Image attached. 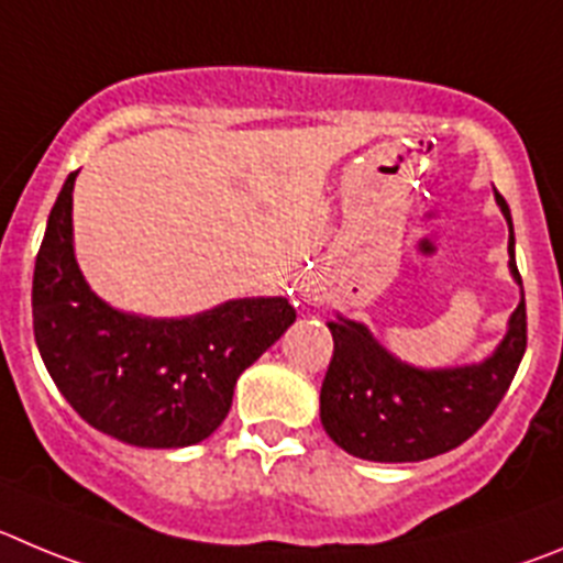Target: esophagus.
<instances>
[{"label": "esophagus", "instance_id": "34e87169", "mask_svg": "<svg viewBox=\"0 0 563 563\" xmlns=\"http://www.w3.org/2000/svg\"><path fill=\"white\" fill-rule=\"evenodd\" d=\"M306 297H308V302H311V300H317V294H306Z\"/></svg>", "mask_w": 563, "mask_h": 563}]
</instances>
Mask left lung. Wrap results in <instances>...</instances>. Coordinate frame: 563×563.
Wrapping results in <instances>:
<instances>
[{"instance_id": "left-lung-1", "label": "left lung", "mask_w": 563, "mask_h": 563, "mask_svg": "<svg viewBox=\"0 0 563 563\" xmlns=\"http://www.w3.org/2000/svg\"><path fill=\"white\" fill-rule=\"evenodd\" d=\"M494 196L508 221L510 277L521 288L510 207L496 190ZM328 328L333 356L319 393V420L339 449L373 463H418L465 443L499 407L528 347L525 291L496 351L460 367L401 362L364 322L342 313Z\"/></svg>"}]
</instances>
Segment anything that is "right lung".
<instances>
[{
	"mask_svg": "<svg viewBox=\"0 0 563 563\" xmlns=\"http://www.w3.org/2000/svg\"><path fill=\"white\" fill-rule=\"evenodd\" d=\"M75 174L49 210L33 272V333L69 407L140 449L201 443L232 407L238 376L297 319L286 297H241L194 317L120 311L84 280L73 244Z\"/></svg>",
	"mask_w": 563,
	"mask_h": 563,
	"instance_id": "right-lung-1",
	"label": "right lung"
}]
</instances>
